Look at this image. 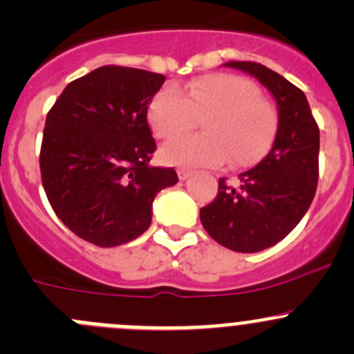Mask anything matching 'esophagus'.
<instances>
[{"label": "esophagus", "mask_w": 354, "mask_h": 354, "mask_svg": "<svg viewBox=\"0 0 354 354\" xmlns=\"http://www.w3.org/2000/svg\"><path fill=\"white\" fill-rule=\"evenodd\" d=\"M190 176H192V171L187 169V167H180V169H178V178H180L181 181L188 180Z\"/></svg>", "instance_id": "esophagus-1"}]
</instances>
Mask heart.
Returning a JSON list of instances; mask_svg holds the SVG:
<instances>
[{"mask_svg": "<svg viewBox=\"0 0 354 354\" xmlns=\"http://www.w3.org/2000/svg\"><path fill=\"white\" fill-rule=\"evenodd\" d=\"M202 135L171 142L160 149L166 164L217 166L230 157L231 166L243 167L269 152L277 131V113L259 88L246 78L227 73L202 75L183 94L164 87L147 109L157 138L171 140L190 130L202 116Z\"/></svg>", "mask_w": 354, "mask_h": 354, "instance_id": "obj_1", "label": "heart"}]
</instances>
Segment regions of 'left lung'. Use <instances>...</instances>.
<instances>
[{"instance_id": "8db88e82", "label": "left lung", "mask_w": 354, "mask_h": 354, "mask_svg": "<svg viewBox=\"0 0 354 354\" xmlns=\"http://www.w3.org/2000/svg\"><path fill=\"white\" fill-rule=\"evenodd\" d=\"M257 78L277 106V131L272 149L255 167L240 176V187L219 180V194L200 209L210 238L226 248L255 253L279 243L296 227L315 197L319 181V127L306 95L267 66L227 62Z\"/></svg>"}]
</instances>
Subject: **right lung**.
<instances>
[{"label": "right lung", "mask_w": 354, "mask_h": 354, "mask_svg": "<svg viewBox=\"0 0 354 354\" xmlns=\"http://www.w3.org/2000/svg\"><path fill=\"white\" fill-rule=\"evenodd\" d=\"M166 77L101 66L68 84L46 118L42 187L56 216L97 246L128 243L149 230L152 202L178 183L156 151L147 109Z\"/></svg>", "instance_id": "add662e5"}]
</instances>
